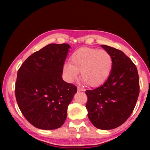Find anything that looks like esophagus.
I'll list each match as a JSON object with an SVG mask.
<instances>
[{
	"label": "esophagus",
	"instance_id": "obj_1",
	"mask_svg": "<svg viewBox=\"0 0 150 150\" xmlns=\"http://www.w3.org/2000/svg\"><path fill=\"white\" fill-rule=\"evenodd\" d=\"M85 91L84 89L80 88V87H77V91H78V92H80V91Z\"/></svg>",
	"mask_w": 150,
	"mask_h": 150
}]
</instances>
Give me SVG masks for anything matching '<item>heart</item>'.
I'll return each mask as SVG.
<instances>
[{"mask_svg": "<svg viewBox=\"0 0 150 150\" xmlns=\"http://www.w3.org/2000/svg\"><path fill=\"white\" fill-rule=\"evenodd\" d=\"M113 67V59L109 52L95 48L83 47L69 57V64L62 67L66 81L73 82L81 73V80L87 85L96 88L106 82Z\"/></svg>", "mask_w": 150, "mask_h": 150, "instance_id": "b5f03b06", "label": "heart"}]
</instances>
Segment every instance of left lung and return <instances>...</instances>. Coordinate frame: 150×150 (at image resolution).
Here are the masks:
<instances>
[{"instance_id": "obj_1", "label": "left lung", "mask_w": 150, "mask_h": 150, "mask_svg": "<svg viewBox=\"0 0 150 150\" xmlns=\"http://www.w3.org/2000/svg\"><path fill=\"white\" fill-rule=\"evenodd\" d=\"M102 47L112 57V69L103 85L86 90V107L94 126L110 130L124 123L133 112L139 95V79L135 65L122 51L107 45Z\"/></svg>"}]
</instances>
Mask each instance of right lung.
Wrapping results in <instances>:
<instances>
[{"label":"right lung","mask_w":150,"mask_h":150,"mask_svg":"<svg viewBox=\"0 0 150 150\" xmlns=\"http://www.w3.org/2000/svg\"><path fill=\"white\" fill-rule=\"evenodd\" d=\"M69 45L52 43L34 52L17 73L15 96L23 116L35 127L54 130L64 124L76 87L62 79Z\"/></svg>","instance_id":"obj_1"}]
</instances>
